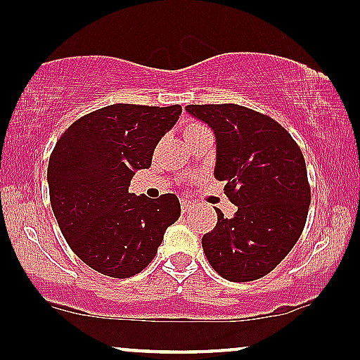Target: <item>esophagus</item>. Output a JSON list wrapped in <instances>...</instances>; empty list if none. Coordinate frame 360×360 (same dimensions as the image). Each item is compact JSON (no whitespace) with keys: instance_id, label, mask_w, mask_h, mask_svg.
Returning a JSON list of instances; mask_svg holds the SVG:
<instances>
[{"instance_id":"esophagus-1","label":"esophagus","mask_w":360,"mask_h":360,"mask_svg":"<svg viewBox=\"0 0 360 360\" xmlns=\"http://www.w3.org/2000/svg\"><path fill=\"white\" fill-rule=\"evenodd\" d=\"M180 206H181V211L188 212V211H191V207H192V202L188 199H181Z\"/></svg>"}]
</instances>
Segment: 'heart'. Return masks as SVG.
Wrapping results in <instances>:
<instances>
[{
    "label": "heart",
    "mask_w": 360,
    "mask_h": 360,
    "mask_svg": "<svg viewBox=\"0 0 360 360\" xmlns=\"http://www.w3.org/2000/svg\"><path fill=\"white\" fill-rule=\"evenodd\" d=\"M200 130H206L202 125H199V123H187V125L184 127V137H191V135H194L197 132H200Z\"/></svg>",
    "instance_id": "obj_1"
}]
</instances>
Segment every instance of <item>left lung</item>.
Masks as SVG:
<instances>
[{
	"mask_svg": "<svg viewBox=\"0 0 360 360\" xmlns=\"http://www.w3.org/2000/svg\"><path fill=\"white\" fill-rule=\"evenodd\" d=\"M192 117L214 130V176L237 206L202 237L216 273L252 281L273 271L302 235L311 187L300 148L268 115L238 104H188Z\"/></svg>",
	"mask_w": 360,
	"mask_h": 360,
	"instance_id": "1",
	"label": "left lung"
}]
</instances>
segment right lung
<instances>
[{"mask_svg": "<svg viewBox=\"0 0 360 360\" xmlns=\"http://www.w3.org/2000/svg\"><path fill=\"white\" fill-rule=\"evenodd\" d=\"M180 113V104H111L73 122L56 142L49 200L65 240L89 268L111 278L141 273L180 218L175 194L148 199L129 192Z\"/></svg>", "mask_w": 360, "mask_h": 360, "instance_id": "add662e5", "label": "right lung"}]
</instances>
